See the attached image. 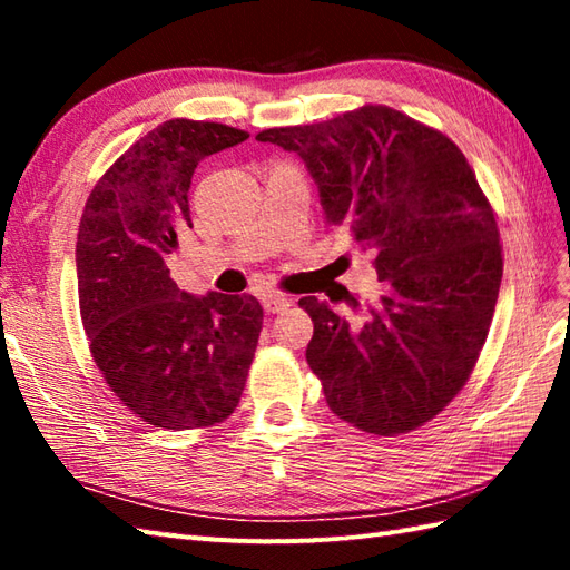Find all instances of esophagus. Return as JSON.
<instances>
[{
    "instance_id": "obj_1",
    "label": "esophagus",
    "mask_w": 570,
    "mask_h": 570,
    "mask_svg": "<svg viewBox=\"0 0 570 570\" xmlns=\"http://www.w3.org/2000/svg\"><path fill=\"white\" fill-rule=\"evenodd\" d=\"M262 306L266 313H284L288 306H292V298L278 296V294H266L262 298Z\"/></svg>"
}]
</instances>
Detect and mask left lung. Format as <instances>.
Returning <instances> with one entry per match:
<instances>
[{
  "instance_id": "obj_1",
  "label": "left lung",
  "mask_w": 570,
  "mask_h": 570,
  "mask_svg": "<svg viewBox=\"0 0 570 570\" xmlns=\"http://www.w3.org/2000/svg\"><path fill=\"white\" fill-rule=\"evenodd\" d=\"M257 139L306 164L325 223L353 229L382 282L360 323L298 301L325 402L367 433L423 426L463 390L500 294V229L475 171L441 131L384 105Z\"/></svg>"
}]
</instances>
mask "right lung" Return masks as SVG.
Returning a JSON list of instances; mask_svg holds the SVG:
<instances>
[{
	"instance_id": "1",
	"label": "right lung",
	"mask_w": 570,
	"mask_h": 570,
	"mask_svg": "<svg viewBox=\"0 0 570 570\" xmlns=\"http://www.w3.org/2000/svg\"><path fill=\"white\" fill-rule=\"evenodd\" d=\"M242 129L168 119L119 156L80 217L76 264L82 328L105 382L156 429H203L239 404L262 333L254 296L180 292L166 259L193 227L188 190L205 156Z\"/></svg>"
}]
</instances>
